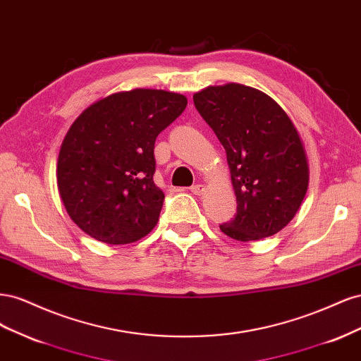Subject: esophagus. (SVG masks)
Listing matches in <instances>:
<instances>
[{
  "label": "esophagus",
  "instance_id": "esophagus-1",
  "mask_svg": "<svg viewBox=\"0 0 361 361\" xmlns=\"http://www.w3.org/2000/svg\"><path fill=\"white\" fill-rule=\"evenodd\" d=\"M191 190V192L192 194H195V195H200V194H203L204 192V185H202V183H197V185H192V187L190 188Z\"/></svg>",
  "mask_w": 361,
  "mask_h": 361
}]
</instances>
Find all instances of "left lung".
I'll list each match as a JSON object with an SVG mask.
<instances>
[{
	"mask_svg": "<svg viewBox=\"0 0 361 361\" xmlns=\"http://www.w3.org/2000/svg\"><path fill=\"white\" fill-rule=\"evenodd\" d=\"M194 105L226 149L236 214L220 224L236 241L280 232L300 209L309 185L301 138L283 108L265 93L226 84L195 93Z\"/></svg>",
	"mask_w": 361,
	"mask_h": 361,
	"instance_id": "obj_1",
	"label": "left lung"
}]
</instances>
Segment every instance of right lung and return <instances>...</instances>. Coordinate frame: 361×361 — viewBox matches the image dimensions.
I'll return each mask as SVG.
<instances>
[{
	"label": "right lung",
	"instance_id": "1",
	"mask_svg": "<svg viewBox=\"0 0 361 361\" xmlns=\"http://www.w3.org/2000/svg\"><path fill=\"white\" fill-rule=\"evenodd\" d=\"M183 94L135 89L90 105L64 137L57 182L64 207L97 241L135 243L158 223L155 141L187 106Z\"/></svg>",
	"mask_w": 361,
	"mask_h": 361
}]
</instances>
